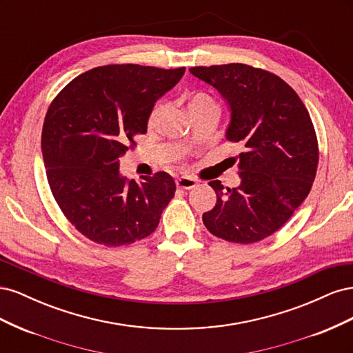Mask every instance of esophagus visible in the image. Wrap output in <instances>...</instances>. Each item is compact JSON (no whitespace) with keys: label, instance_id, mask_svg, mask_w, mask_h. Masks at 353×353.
<instances>
[{"label":"esophagus","instance_id":"1","mask_svg":"<svg viewBox=\"0 0 353 353\" xmlns=\"http://www.w3.org/2000/svg\"><path fill=\"white\" fill-rule=\"evenodd\" d=\"M176 185H178V188L191 190L197 185V181L193 178H188V176H181L176 179Z\"/></svg>","mask_w":353,"mask_h":353}]
</instances>
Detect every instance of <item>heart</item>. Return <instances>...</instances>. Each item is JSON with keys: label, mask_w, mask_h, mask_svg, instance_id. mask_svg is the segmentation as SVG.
Returning a JSON list of instances; mask_svg holds the SVG:
<instances>
[{"label": "heart", "mask_w": 353, "mask_h": 353, "mask_svg": "<svg viewBox=\"0 0 353 353\" xmlns=\"http://www.w3.org/2000/svg\"><path fill=\"white\" fill-rule=\"evenodd\" d=\"M187 109L191 116H196L206 112H218V104L212 95L206 92H194V94H190L187 97ZM166 112H168L166 104L163 103L157 104L150 114V119H148V126H150L152 130L159 128L160 123H162L165 119Z\"/></svg>", "instance_id": "1"}]
</instances>
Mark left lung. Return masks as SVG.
Listing matches in <instances>:
<instances>
[{"instance_id": "1", "label": "left lung", "mask_w": 353, "mask_h": 353, "mask_svg": "<svg viewBox=\"0 0 353 353\" xmlns=\"http://www.w3.org/2000/svg\"><path fill=\"white\" fill-rule=\"evenodd\" d=\"M190 72L221 94L230 110L225 138L244 148L240 185L223 191L221 181H210L216 205L203 213V223L227 241H261L281 228L311 191L318 165L311 116L274 73L241 63Z\"/></svg>"}]
</instances>
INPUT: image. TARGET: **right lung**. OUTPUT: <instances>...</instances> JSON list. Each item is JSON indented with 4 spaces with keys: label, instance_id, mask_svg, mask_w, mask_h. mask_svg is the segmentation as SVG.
Listing matches in <instances>:
<instances>
[{
    "label": "right lung",
    "instance_id": "1",
    "mask_svg": "<svg viewBox=\"0 0 353 353\" xmlns=\"http://www.w3.org/2000/svg\"><path fill=\"white\" fill-rule=\"evenodd\" d=\"M185 68L140 65L95 68L69 82L51 103L41 148L47 179L65 216L81 234L104 245L141 240L157 228L175 194L166 172L121 174V157L145 134L154 103L183 78Z\"/></svg>",
    "mask_w": 353,
    "mask_h": 353
}]
</instances>
